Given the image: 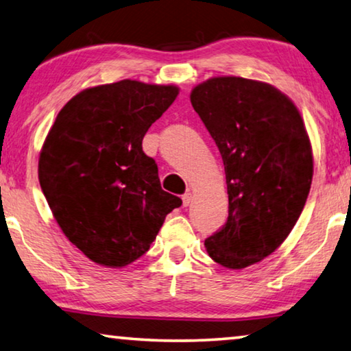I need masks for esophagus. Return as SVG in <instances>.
Returning a JSON list of instances; mask_svg holds the SVG:
<instances>
[{"mask_svg": "<svg viewBox=\"0 0 351 351\" xmlns=\"http://www.w3.org/2000/svg\"><path fill=\"white\" fill-rule=\"evenodd\" d=\"M191 202H192V193L191 192H187V193H184V195H182V206H189L191 204Z\"/></svg>", "mask_w": 351, "mask_h": 351, "instance_id": "34e87169", "label": "esophagus"}]
</instances>
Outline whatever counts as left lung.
<instances>
[{
  "label": "left lung",
  "instance_id": "1",
  "mask_svg": "<svg viewBox=\"0 0 351 351\" xmlns=\"http://www.w3.org/2000/svg\"><path fill=\"white\" fill-rule=\"evenodd\" d=\"M191 103L225 165L228 220L204 241L217 264L241 270L286 241L314 175L302 114L269 82L215 76L192 88Z\"/></svg>",
  "mask_w": 351,
  "mask_h": 351
}]
</instances>
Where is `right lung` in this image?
Returning a JSON list of instances; mask_svg holds the SVG:
<instances>
[{"label":"right lung","instance_id":"right-lung-1","mask_svg":"<svg viewBox=\"0 0 351 351\" xmlns=\"http://www.w3.org/2000/svg\"><path fill=\"white\" fill-rule=\"evenodd\" d=\"M180 88L123 80L88 87L56 117L38 181L65 237L88 259L121 269L148 252L181 198L162 191L142 149L148 128Z\"/></svg>","mask_w":351,"mask_h":351}]
</instances>
